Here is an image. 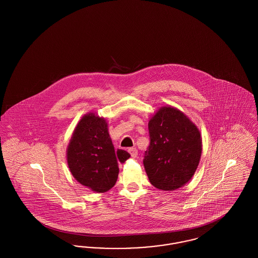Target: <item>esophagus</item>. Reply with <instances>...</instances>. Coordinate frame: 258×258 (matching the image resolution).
I'll list each match as a JSON object with an SVG mask.
<instances>
[{"label":"esophagus","mask_w":258,"mask_h":258,"mask_svg":"<svg viewBox=\"0 0 258 258\" xmlns=\"http://www.w3.org/2000/svg\"><path fill=\"white\" fill-rule=\"evenodd\" d=\"M128 153L131 154V156H132L133 158H136L137 155H138V151H137L136 148H131V149H128Z\"/></svg>","instance_id":"34e87169"}]
</instances>
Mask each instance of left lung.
Instances as JSON below:
<instances>
[{
	"mask_svg": "<svg viewBox=\"0 0 258 258\" xmlns=\"http://www.w3.org/2000/svg\"><path fill=\"white\" fill-rule=\"evenodd\" d=\"M148 127L150 145L143 163L150 183L166 191L184 186L195 175L201 158L199 130L173 106L160 107Z\"/></svg>",
	"mask_w": 258,
	"mask_h": 258,
	"instance_id": "obj_1",
	"label": "left lung"
}]
</instances>
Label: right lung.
<instances>
[{
	"instance_id": "right-lung-1",
	"label": "right lung",
	"mask_w": 258,
	"mask_h": 258,
	"mask_svg": "<svg viewBox=\"0 0 258 258\" xmlns=\"http://www.w3.org/2000/svg\"><path fill=\"white\" fill-rule=\"evenodd\" d=\"M130 157L123 150L115 151L106 120L92 112L80 119L67 148L68 165L75 180L98 194L114 186L118 162Z\"/></svg>"
}]
</instances>
